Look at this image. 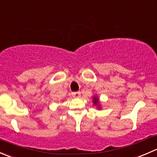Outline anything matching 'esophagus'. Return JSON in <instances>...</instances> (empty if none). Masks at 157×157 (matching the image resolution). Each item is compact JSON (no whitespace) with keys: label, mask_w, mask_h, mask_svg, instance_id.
<instances>
[{"label":"esophagus","mask_w":157,"mask_h":157,"mask_svg":"<svg viewBox=\"0 0 157 157\" xmlns=\"http://www.w3.org/2000/svg\"><path fill=\"white\" fill-rule=\"evenodd\" d=\"M72 96L74 98H79L80 97V92H74L72 93Z\"/></svg>","instance_id":"esophagus-1"}]
</instances>
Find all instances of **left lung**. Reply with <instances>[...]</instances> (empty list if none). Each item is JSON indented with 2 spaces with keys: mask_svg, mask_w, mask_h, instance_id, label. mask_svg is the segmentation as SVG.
Masks as SVG:
<instances>
[{
  "mask_svg": "<svg viewBox=\"0 0 157 157\" xmlns=\"http://www.w3.org/2000/svg\"><path fill=\"white\" fill-rule=\"evenodd\" d=\"M93 102H94L95 105H97L98 102H99V99H98L96 97H94V100H93Z\"/></svg>",
  "mask_w": 157,
  "mask_h": 157,
  "instance_id": "obj_1",
  "label": "left lung"
}]
</instances>
